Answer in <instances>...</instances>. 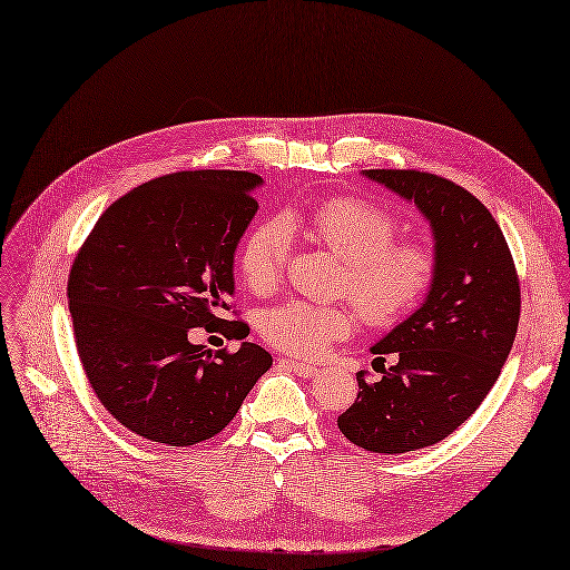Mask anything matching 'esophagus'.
I'll return each instance as SVG.
<instances>
[{"mask_svg":"<svg viewBox=\"0 0 570 570\" xmlns=\"http://www.w3.org/2000/svg\"><path fill=\"white\" fill-rule=\"evenodd\" d=\"M278 366H283V368H287V371H292V373H297L299 377H314V375L318 373L316 366L299 364V361H295V358H281Z\"/></svg>","mask_w":570,"mask_h":570,"instance_id":"obj_1","label":"esophagus"}]
</instances>
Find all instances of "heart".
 Listing matches in <instances>:
<instances>
[{
    "mask_svg": "<svg viewBox=\"0 0 570 570\" xmlns=\"http://www.w3.org/2000/svg\"><path fill=\"white\" fill-rule=\"evenodd\" d=\"M289 228H304L344 262L342 289L371 325H392L411 314L433 283L435 258L413 239L394 243L396 220L387 209L354 197H333L306 216L287 214L254 226L237 249V271L254 295L281 283ZM354 331L350 306L289 297L258 314V333L292 356H318Z\"/></svg>",
    "mask_w": 570,
    "mask_h": 570,
    "instance_id": "heart-1",
    "label": "heart"
}]
</instances>
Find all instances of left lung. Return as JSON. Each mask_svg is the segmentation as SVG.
<instances>
[{
  "label": "left lung",
  "mask_w": 570,
  "mask_h": 570,
  "mask_svg": "<svg viewBox=\"0 0 570 570\" xmlns=\"http://www.w3.org/2000/svg\"><path fill=\"white\" fill-rule=\"evenodd\" d=\"M364 176L416 204L433 233L435 273L416 312L371 347L383 377L356 375V402L337 425L368 452L404 454L452 435L485 400L519 331L521 287L502 228L469 189L421 170ZM385 353L397 358L387 370Z\"/></svg>",
  "instance_id": "1"
}]
</instances>
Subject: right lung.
<instances>
[{
  "mask_svg": "<svg viewBox=\"0 0 570 570\" xmlns=\"http://www.w3.org/2000/svg\"><path fill=\"white\" fill-rule=\"evenodd\" d=\"M264 180L183 170L130 189L99 216L68 275L80 364L111 416L151 442L218 435L273 356L254 342L212 356L189 327H214L235 295V249ZM230 335L249 327L233 321Z\"/></svg>",
  "mask_w": 570,
  "mask_h": 570,
  "instance_id": "obj_1",
  "label": "right lung"
}]
</instances>
